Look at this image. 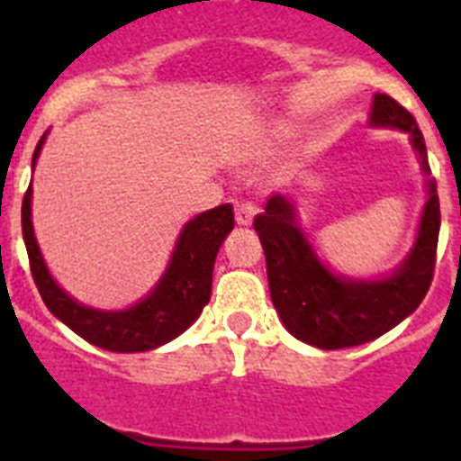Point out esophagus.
<instances>
[{
  "mask_svg": "<svg viewBox=\"0 0 461 461\" xmlns=\"http://www.w3.org/2000/svg\"><path fill=\"white\" fill-rule=\"evenodd\" d=\"M256 212H258V207H256L254 203H240V205L235 207V221H238L240 226H251Z\"/></svg>",
  "mask_w": 461,
  "mask_h": 461,
  "instance_id": "obj_1",
  "label": "esophagus"
}]
</instances>
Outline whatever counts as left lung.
I'll return each instance as SVG.
<instances>
[{"label": "left lung", "mask_w": 461, "mask_h": 461, "mask_svg": "<svg viewBox=\"0 0 461 461\" xmlns=\"http://www.w3.org/2000/svg\"><path fill=\"white\" fill-rule=\"evenodd\" d=\"M369 124L409 133L422 170L429 175L425 138L404 105L388 94H376ZM427 194L411 254L390 276L369 281L330 272L297 226L293 203L272 195L266 212L254 219V230L266 251L272 304L293 337L323 351H337L385 335L418 309L431 286L441 228L437 180H427Z\"/></svg>", "instance_id": "1"}]
</instances>
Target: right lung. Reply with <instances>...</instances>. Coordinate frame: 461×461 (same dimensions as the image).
<instances>
[{
    "label": "right lung",
    "instance_id": "obj_1",
    "mask_svg": "<svg viewBox=\"0 0 461 461\" xmlns=\"http://www.w3.org/2000/svg\"><path fill=\"white\" fill-rule=\"evenodd\" d=\"M41 138L32 166L39 158ZM233 205L223 203L203 212L182 228L170 263L157 286L133 307L101 312L80 304L57 286L48 272L32 226V185L23 198V238L34 284L46 307L89 344L115 353L152 351L180 337L210 303L212 270L223 238L233 230Z\"/></svg>",
    "mask_w": 461,
    "mask_h": 461
}]
</instances>
